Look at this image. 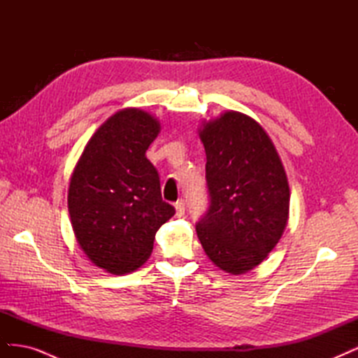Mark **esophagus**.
Returning a JSON list of instances; mask_svg holds the SVG:
<instances>
[{"label":"esophagus","instance_id":"esophagus-1","mask_svg":"<svg viewBox=\"0 0 358 358\" xmlns=\"http://www.w3.org/2000/svg\"><path fill=\"white\" fill-rule=\"evenodd\" d=\"M175 208H176V213L180 216V215H183L185 213V200H178L176 203H175Z\"/></svg>","mask_w":358,"mask_h":358}]
</instances>
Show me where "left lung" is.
I'll return each instance as SVG.
<instances>
[{"label": "left lung", "mask_w": 358, "mask_h": 358, "mask_svg": "<svg viewBox=\"0 0 358 358\" xmlns=\"http://www.w3.org/2000/svg\"><path fill=\"white\" fill-rule=\"evenodd\" d=\"M200 138L209 208L197 236L216 267L241 275L262 263L285 230V170L262 125L243 113L227 112L206 124Z\"/></svg>", "instance_id": "left-lung-1"}]
</instances>
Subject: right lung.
I'll return each instance as SVG.
<instances>
[{
  "mask_svg": "<svg viewBox=\"0 0 358 358\" xmlns=\"http://www.w3.org/2000/svg\"><path fill=\"white\" fill-rule=\"evenodd\" d=\"M158 133L159 122L143 110L115 113L85 146L70 180L76 239L95 266L115 275L142 266L159 227L175 215L161 197L157 169L146 158Z\"/></svg>",
  "mask_w": 358,
  "mask_h": 358,
  "instance_id": "1",
  "label": "right lung"
}]
</instances>
